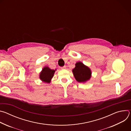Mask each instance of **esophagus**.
<instances>
[{
    "label": "esophagus",
    "mask_w": 131,
    "mask_h": 131,
    "mask_svg": "<svg viewBox=\"0 0 131 131\" xmlns=\"http://www.w3.org/2000/svg\"><path fill=\"white\" fill-rule=\"evenodd\" d=\"M61 68L62 69H65L66 68V66H63V67H61Z\"/></svg>",
    "instance_id": "esophagus-1"
}]
</instances>
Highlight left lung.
Wrapping results in <instances>:
<instances>
[{"label":"left lung","mask_w":131,"mask_h":131,"mask_svg":"<svg viewBox=\"0 0 131 131\" xmlns=\"http://www.w3.org/2000/svg\"><path fill=\"white\" fill-rule=\"evenodd\" d=\"M74 78L79 82H84L90 79L91 75L90 69L80 62L76 64V67L72 69Z\"/></svg>","instance_id":"obj_1"}]
</instances>
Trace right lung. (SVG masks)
<instances>
[{
    "mask_svg": "<svg viewBox=\"0 0 131 131\" xmlns=\"http://www.w3.org/2000/svg\"><path fill=\"white\" fill-rule=\"evenodd\" d=\"M54 72V70L51 69L48 67H45L43 68L40 74V78L43 82L49 83L53 77Z\"/></svg>",
    "mask_w": 131,
    "mask_h": 131,
    "instance_id": "obj_1",
    "label": "right lung"
}]
</instances>
